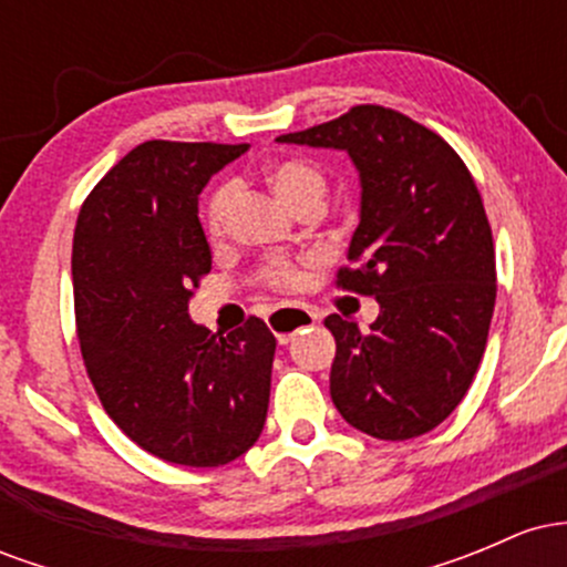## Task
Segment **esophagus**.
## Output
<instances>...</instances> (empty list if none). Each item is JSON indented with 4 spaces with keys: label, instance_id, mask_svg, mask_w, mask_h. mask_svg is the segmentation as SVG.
<instances>
[{
    "label": "esophagus",
    "instance_id": "1",
    "mask_svg": "<svg viewBox=\"0 0 567 567\" xmlns=\"http://www.w3.org/2000/svg\"><path fill=\"white\" fill-rule=\"evenodd\" d=\"M269 328L271 333L277 336L279 343H288L298 330L309 328V324L317 322V315L309 309H301V306H282V309H275L269 315Z\"/></svg>",
    "mask_w": 567,
    "mask_h": 567
}]
</instances>
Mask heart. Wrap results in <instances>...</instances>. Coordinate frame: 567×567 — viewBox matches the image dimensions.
Returning a JSON list of instances; mask_svg holds the SVG:
<instances>
[{"label": "heart", "instance_id": "1", "mask_svg": "<svg viewBox=\"0 0 567 567\" xmlns=\"http://www.w3.org/2000/svg\"><path fill=\"white\" fill-rule=\"evenodd\" d=\"M266 181L275 188V194L290 210L306 205V202H320L324 199V175L320 167H315L306 159H279L266 167ZM231 199V186H218L216 192L207 197L205 205V226L210 234H218L224 226L226 207ZM269 282L277 288H292L298 282V271L288 264H275L269 269Z\"/></svg>", "mask_w": 567, "mask_h": 567}]
</instances>
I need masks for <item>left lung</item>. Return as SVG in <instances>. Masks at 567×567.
<instances>
[{"instance_id": "8db88e82", "label": "left lung", "mask_w": 567, "mask_h": 567, "mask_svg": "<svg viewBox=\"0 0 567 567\" xmlns=\"http://www.w3.org/2000/svg\"><path fill=\"white\" fill-rule=\"evenodd\" d=\"M277 143L347 152L360 173V224L338 285L381 311L370 328L330 315V396L375 440L432 432L464 400L483 360L496 252L483 199L458 154L410 116L354 106Z\"/></svg>"}]
</instances>
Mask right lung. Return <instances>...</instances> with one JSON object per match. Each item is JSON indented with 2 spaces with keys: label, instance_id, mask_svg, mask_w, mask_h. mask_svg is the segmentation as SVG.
I'll return each mask as SVG.
<instances>
[{
  "label": "right lung",
  "instance_id": "add662e5",
  "mask_svg": "<svg viewBox=\"0 0 567 567\" xmlns=\"http://www.w3.org/2000/svg\"><path fill=\"white\" fill-rule=\"evenodd\" d=\"M247 143L146 141L84 199L74 229L76 336L103 408L171 464L224 466L261 437L277 341L250 317L229 336L188 317L213 256L199 194Z\"/></svg>",
  "mask_w": 567,
  "mask_h": 567
}]
</instances>
